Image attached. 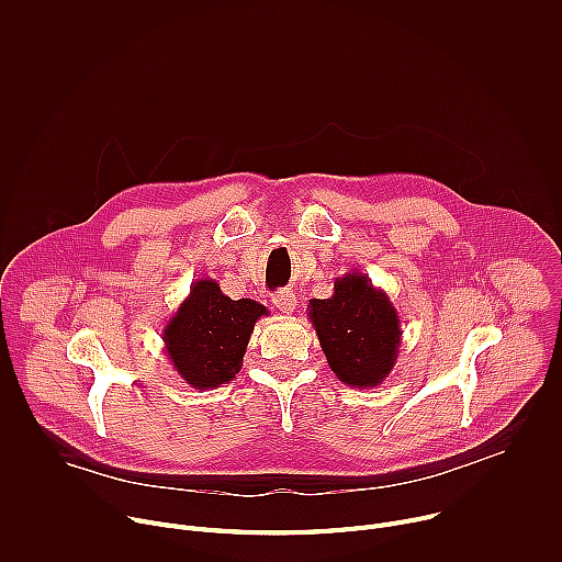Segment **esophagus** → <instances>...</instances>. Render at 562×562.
Segmentation results:
<instances>
[{
  "instance_id": "obj_1",
  "label": "esophagus",
  "mask_w": 562,
  "mask_h": 562,
  "mask_svg": "<svg viewBox=\"0 0 562 562\" xmlns=\"http://www.w3.org/2000/svg\"><path fill=\"white\" fill-rule=\"evenodd\" d=\"M295 293L293 291H289V289H284V291H278L276 295H273V304L282 311V313H293V308H295Z\"/></svg>"
}]
</instances>
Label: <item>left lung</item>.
Listing matches in <instances>:
<instances>
[{
	"label": "left lung",
	"instance_id": "1",
	"mask_svg": "<svg viewBox=\"0 0 562 562\" xmlns=\"http://www.w3.org/2000/svg\"><path fill=\"white\" fill-rule=\"evenodd\" d=\"M308 319L336 378L369 389L395 367L403 329L389 295L369 276L349 271L334 282V295L308 300Z\"/></svg>",
	"mask_w": 562,
	"mask_h": 562
}]
</instances>
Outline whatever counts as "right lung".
<instances>
[{
    "label": "right lung",
    "mask_w": 562,
    "mask_h": 562,
    "mask_svg": "<svg viewBox=\"0 0 562 562\" xmlns=\"http://www.w3.org/2000/svg\"><path fill=\"white\" fill-rule=\"evenodd\" d=\"M269 308L256 300H231L220 284L202 278L162 331L165 351L178 375L193 389H215L243 369L254 327Z\"/></svg>",
    "instance_id": "obj_1"
}]
</instances>
